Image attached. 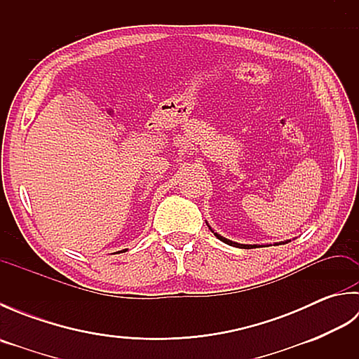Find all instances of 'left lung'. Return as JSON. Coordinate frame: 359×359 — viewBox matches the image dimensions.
<instances>
[{"mask_svg": "<svg viewBox=\"0 0 359 359\" xmlns=\"http://www.w3.org/2000/svg\"><path fill=\"white\" fill-rule=\"evenodd\" d=\"M207 225H208V222H207ZM208 228L211 230V233H215V236L216 238L219 239V241H222V242H225L226 245H231V247H238V248H251V247H257V245H245V243H239V242H233V241H230V239H226V238H224V236H220V234H217L215 230H212V228L208 225ZM288 242H292V241H284V242H279V243H276V245H284V243H288Z\"/></svg>", "mask_w": 359, "mask_h": 359, "instance_id": "left-lung-1", "label": "left lung"}]
</instances>
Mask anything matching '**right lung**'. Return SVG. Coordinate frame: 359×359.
<instances>
[{
	"label": "right lung",
	"instance_id": "right-lung-1",
	"mask_svg": "<svg viewBox=\"0 0 359 359\" xmlns=\"http://www.w3.org/2000/svg\"><path fill=\"white\" fill-rule=\"evenodd\" d=\"M121 251H126V250H121ZM118 253H120V251H118Z\"/></svg>",
	"mask_w": 359,
	"mask_h": 359
}]
</instances>
